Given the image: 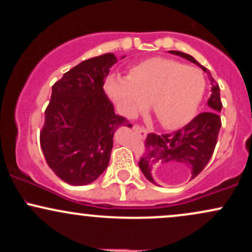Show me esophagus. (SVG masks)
Listing matches in <instances>:
<instances>
[{"label": "esophagus", "instance_id": "esophagus-1", "mask_svg": "<svg viewBox=\"0 0 252 252\" xmlns=\"http://www.w3.org/2000/svg\"><path fill=\"white\" fill-rule=\"evenodd\" d=\"M132 130L137 134L138 137L141 138H144L147 136V129L144 128L143 126H141V124H134V126H132Z\"/></svg>", "mask_w": 252, "mask_h": 252}]
</instances>
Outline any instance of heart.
<instances>
[{
    "label": "heart",
    "instance_id": "1",
    "mask_svg": "<svg viewBox=\"0 0 252 252\" xmlns=\"http://www.w3.org/2000/svg\"><path fill=\"white\" fill-rule=\"evenodd\" d=\"M105 91L124 116H134L150 100L156 120L178 128L194 115L205 92L198 68L168 58H149L129 68L128 78L110 76Z\"/></svg>",
    "mask_w": 252,
    "mask_h": 252
}]
</instances>
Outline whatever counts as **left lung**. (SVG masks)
<instances>
[{"mask_svg":"<svg viewBox=\"0 0 252 252\" xmlns=\"http://www.w3.org/2000/svg\"><path fill=\"white\" fill-rule=\"evenodd\" d=\"M169 52L196 63L202 71L207 72L212 83V94L207 104L212 110L199 114L181 129L167 134L158 135L155 132H149L147 135L144 141V153L141 156L138 166L144 176L153 184H155L150 174L153 164L184 166L189 170L190 180L194 179L212 158L221 126L219 112L221 111L222 104L218 84L206 67L200 65L192 56L179 51Z\"/></svg>","mask_w":252,"mask_h":252,"instance_id":"obj_1","label":"left lung"}]
</instances>
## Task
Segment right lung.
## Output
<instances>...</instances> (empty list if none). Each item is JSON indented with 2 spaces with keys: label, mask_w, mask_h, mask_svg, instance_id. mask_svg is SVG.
Returning a JSON list of instances; mask_svg holds the SVG:
<instances>
[{
  "label": "right lung",
  "mask_w": 252,
  "mask_h": 252,
  "mask_svg": "<svg viewBox=\"0 0 252 252\" xmlns=\"http://www.w3.org/2000/svg\"><path fill=\"white\" fill-rule=\"evenodd\" d=\"M116 63L112 53L84 60L52 86L40 144L50 168L73 186L99 178L109 164L116 129L132 126L115 115L103 89Z\"/></svg>",
  "instance_id": "right-lung-1"
}]
</instances>
